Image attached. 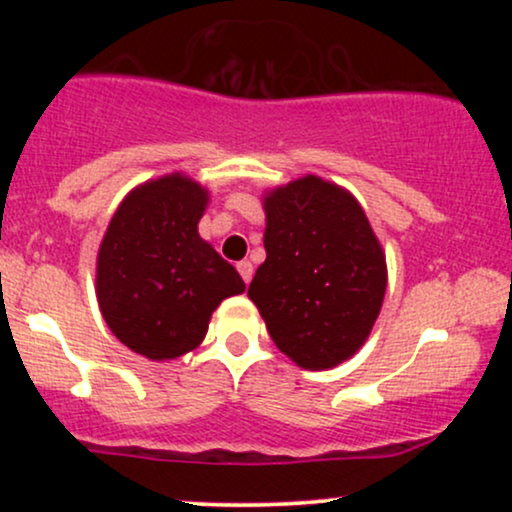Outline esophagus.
<instances>
[{
	"instance_id": "1",
	"label": "esophagus",
	"mask_w": 512,
	"mask_h": 512,
	"mask_svg": "<svg viewBox=\"0 0 512 512\" xmlns=\"http://www.w3.org/2000/svg\"><path fill=\"white\" fill-rule=\"evenodd\" d=\"M238 272H240V276H243L245 284H250V281H252V272H255V267H252L250 260H243V262H238Z\"/></svg>"
}]
</instances>
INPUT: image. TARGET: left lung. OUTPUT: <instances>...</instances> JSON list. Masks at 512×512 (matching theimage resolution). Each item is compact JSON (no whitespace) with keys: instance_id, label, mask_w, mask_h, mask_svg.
Returning <instances> with one entry per match:
<instances>
[{"instance_id":"1","label":"left lung","mask_w":512,"mask_h":512,"mask_svg":"<svg viewBox=\"0 0 512 512\" xmlns=\"http://www.w3.org/2000/svg\"><path fill=\"white\" fill-rule=\"evenodd\" d=\"M264 250L248 296L293 363L325 370L361 349L383 308L385 252L344 187L305 175L264 197Z\"/></svg>"}]
</instances>
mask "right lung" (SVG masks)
I'll return each mask as SVG.
<instances>
[{
  "label": "right lung",
  "mask_w": 512,
  "mask_h": 512,
  "mask_svg": "<svg viewBox=\"0 0 512 512\" xmlns=\"http://www.w3.org/2000/svg\"><path fill=\"white\" fill-rule=\"evenodd\" d=\"M209 192L182 173L134 187L110 219L96 262L103 320L132 351L170 361L202 344L211 313L245 291L197 223Z\"/></svg>",
  "instance_id": "1"
}]
</instances>
